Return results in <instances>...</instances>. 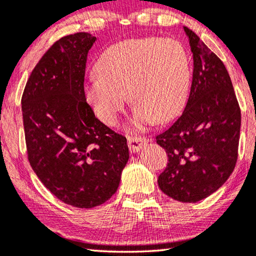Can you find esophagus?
I'll use <instances>...</instances> for the list:
<instances>
[{
	"instance_id": "obj_1",
	"label": "esophagus",
	"mask_w": 256,
	"mask_h": 256,
	"mask_svg": "<svg viewBox=\"0 0 256 256\" xmlns=\"http://www.w3.org/2000/svg\"><path fill=\"white\" fill-rule=\"evenodd\" d=\"M128 148H130V151L132 153H136L140 151V148L145 144H148V139L145 137H131V136H128Z\"/></svg>"
}]
</instances>
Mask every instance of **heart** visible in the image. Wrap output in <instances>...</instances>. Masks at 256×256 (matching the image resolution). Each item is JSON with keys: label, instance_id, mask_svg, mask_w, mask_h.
Returning a JSON list of instances; mask_svg holds the SVG:
<instances>
[{"label": "heart", "instance_id": "heart-1", "mask_svg": "<svg viewBox=\"0 0 256 256\" xmlns=\"http://www.w3.org/2000/svg\"><path fill=\"white\" fill-rule=\"evenodd\" d=\"M85 84V98L104 124L114 125L128 100L136 108L132 126L176 117L188 94L190 66L185 48L174 40L134 38L108 48Z\"/></svg>", "mask_w": 256, "mask_h": 256}]
</instances>
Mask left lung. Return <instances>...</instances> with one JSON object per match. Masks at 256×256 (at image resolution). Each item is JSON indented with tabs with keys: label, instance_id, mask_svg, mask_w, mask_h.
<instances>
[{
	"label": "left lung",
	"instance_id": "obj_1",
	"mask_svg": "<svg viewBox=\"0 0 256 256\" xmlns=\"http://www.w3.org/2000/svg\"><path fill=\"white\" fill-rule=\"evenodd\" d=\"M193 54V78L185 110L156 137L168 168L158 176L166 196L196 202L226 182L238 159L241 112L224 64L184 26Z\"/></svg>",
	"mask_w": 256,
	"mask_h": 256
}]
</instances>
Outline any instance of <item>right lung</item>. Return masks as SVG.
I'll return each mask as SVG.
<instances>
[{
	"mask_svg": "<svg viewBox=\"0 0 256 256\" xmlns=\"http://www.w3.org/2000/svg\"><path fill=\"white\" fill-rule=\"evenodd\" d=\"M94 40L77 32L54 42L22 96L30 165L57 199L78 208L108 202L128 160L126 138L96 118L85 98V66Z\"/></svg>",
	"mask_w": 256,
	"mask_h": 256,
	"instance_id": "right-lung-1",
	"label": "right lung"
}]
</instances>
